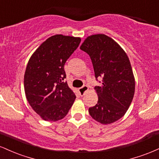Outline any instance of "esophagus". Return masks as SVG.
Segmentation results:
<instances>
[{
	"mask_svg": "<svg viewBox=\"0 0 159 159\" xmlns=\"http://www.w3.org/2000/svg\"><path fill=\"white\" fill-rule=\"evenodd\" d=\"M88 90H89V88L87 86H83V87H81V88L78 89V92L80 93V94H81V96H83V95H84L85 93L87 92Z\"/></svg>",
	"mask_w": 159,
	"mask_h": 159,
	"instance_id": "1",
	"label": "esophagus"
}]
</instances>
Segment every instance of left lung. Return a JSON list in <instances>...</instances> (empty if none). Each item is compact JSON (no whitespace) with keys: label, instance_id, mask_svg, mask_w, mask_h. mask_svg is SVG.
<instances>
[{"label":"left lung","instance_id":"obj_1","mask_svg":"<svg viewBox=\"0 0 159 159\" xmlns=\"http://www.w3.org/2000/svg\"><path fill=\"white\" fill-rule=\"evenodd\" d=\"M80 48L90 57L95 77L102 84L95 87L98 102L89 108L93 119L107 125L125 115L134 97L135 80L126 53L105 34L87 36Z\"/></svg>","mask_w":159,"mask_h":159}]
</instances>
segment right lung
<instances>
[{
	"instance_id": "add662e5",
	"label": "right lung",
	"mask_w": 159,
	"mask_h": 159,
	"mask_svg": "<svg viewBox=\"0 0 159 159\" xmlns=\"http://www.w3.org/2000/svg\"><path fill=\"white\" fill-rule=\"evenodd\" d=\"M81 38L56 34L39 45L27 63L24 87L28 103L45 121L64 118L75 95L64 82L66 61L81 43Z\"/></svg>"
}]
</instances>
